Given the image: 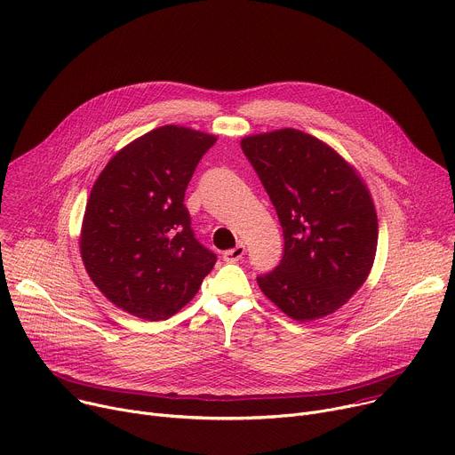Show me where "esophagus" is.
<instances>
[{"label":"esophagus","instance_id":"esophagus-1","mask_svg":"<svg viewBox=\"0 0 455 455\" xmlns=\"http://www.w3.org/2000/svg\"><path fill=\"white\" fill-rule=\"evenodd\" d=\"M244 252H246V251H244V244H237V246H234V249L223 252V259H225L227 263H235V261H241V259H243Z\"/></svg>","mask_w":455,"mask_h":455}]
</instances>
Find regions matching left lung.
Instances as JSON below:
<instances>
[{
  "label": "left lung",
  "instance_id": "8db88e82",
  "mask_svg": "<svg viewBox=\"0 0 455 455\" xmlns=\"http://www.w3.org/2000/svg\"><path fill=\"white\" fill-rule=\"evenodd\" d=\"M283 227V259L258 277L296 321L341 308L366 281L378 251L374 201L352 164L321 140L279 129L241 140Z\"/></svg>",
  "mask_w": 455,
  "mask_h": 455
}]
</instances>
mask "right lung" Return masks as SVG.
Listing matches in <instances>:
<instances>
[{
	"instance_id": "1",
	"label": "right lung",
	"mask_w": 455,
	"mask_h": 455,
	"mask_svg": "<svg viewBox=\"0 0 455 455\" xmlns=\"http://www.w3.org/2000/svg\"><path fill=\"white\" fill-rule=\"evenodd\" d=\"M216 140L188 127L154 129L123 147L91 190L81 259L100 292L140 319L180 312L216 265L183 204L199 159Z\"/></svg>"
}]
</instances>
